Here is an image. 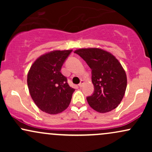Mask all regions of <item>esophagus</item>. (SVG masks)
<instances>
[{
    "instance_id": "esophagus-1",
    "label": "esophagus",
    "mask_w": 152,
    "mask_h": 152,
    "mask_svg": "<svg viewBox=\"0 0 152 152\" xmlns=\"http://www.w3.org/2000/svg\"><path fill=\"white\" fill-rule=\"evenodd\" d=\"M83 83H84V81H83V80H81V82H80V83L78 84V86L82 87V86H83Z\"/></svg>"
}]
</instances>
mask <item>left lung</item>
<instances>
[{
  "label": "left lung",
  "instance_id": "left-lung-1",
  "mask_svg": "<svg viewBox=\"0 0 152 152\" xmlns=\"http://www.w3.org/2000/svg\"><path fill=\"white\" fill-rule=\"evenodd\" d=\"M74 53L81 57L91 69L94 91L86 97L92 109L106 113L116 109L126 88V75L115 56L100 48H81Z\"/></svg>",
  "mask_w": 152,
  "mask_h": 152
}]
</instances>
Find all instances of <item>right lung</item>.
<instances>
[{"mask_svg": "<svg viewBox=\"0 0 152 152\" xmlns=\"http://www.w3.org/2000/svg\"><path fill=\"white\" fill-rule=\"evenodd\" d=\"M72 50H53L41 56L31 66L27 76L31 96L47 114H56L67 109L74 88L61 73L63 64Z\"/></svg>", "mask_w": 152, "mask_h": 152, "instance_id": "obj_1", "label": "right lung"}]
</instances>
